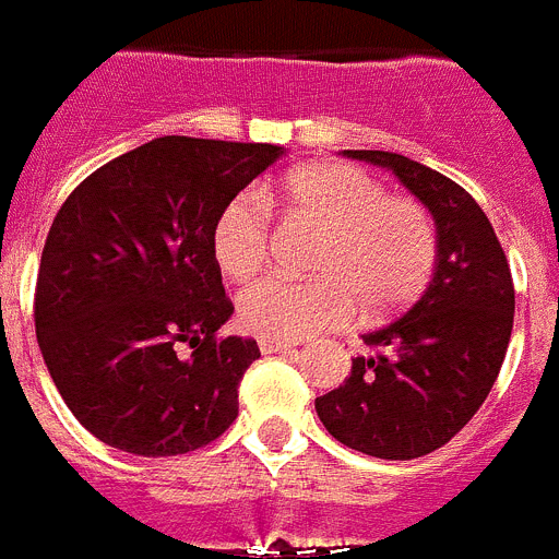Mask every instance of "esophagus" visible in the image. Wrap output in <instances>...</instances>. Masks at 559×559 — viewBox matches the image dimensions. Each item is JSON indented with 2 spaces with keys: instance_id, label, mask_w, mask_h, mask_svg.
<instances>
[{
  "instance_id": "esophagus-1",
  "label": "esophagus",
  "mask_w": 559,
  "mask_h": 559,
  "mask_svg": "<svg viewBox=\"0 0 559 559\" xmlns=\"http://www.w3.org/2000/svg\"><path fill=\"white\" fill-rule=\"evenodd\" d=\"M258 346H261V352H264V355H272V352L293 349L295 341H281V337H261V341H258Z\"/></svg>"
}]
</instances>
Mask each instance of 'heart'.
Listing matches in <instances>:
<instances>
[{
  "label": "heart",
  "mask_w": 559,
  "mask_h": 559,
  "mask_svg": "<svg viewBox=\"0 0 559 559\" xmlns=\"http://www.w3.org/2000/svg\"><path fill=\"white\" fill-rule=\"evenodd\" d=\"M278 199L326 227L316 252L318 278L266 275L243 289L238 318L261 337H309L355 321L360 301L386 316L420 295L438 261V229L429 210L406 195H386L378 178L355 164L318 162L289 173ZM270 204L255 190L227 201L213 224L215 264L247 281L270 258Z\"/></svg>",
  "instance_id": "heart-1"
}]
</instances>
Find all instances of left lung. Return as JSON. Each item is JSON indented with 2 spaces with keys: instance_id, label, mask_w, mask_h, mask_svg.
<instances>
[{
  "instance_id": "left-lung-1",
  "label": "left lung",
  "mask_w": 559,
  "mask_h": 559,
  "mask_svg": "<svg viewBox=\"0 0 559 559\" xmlns=\"http://www.w3.org/2000/svg\"><path fill=\"white\" fill-rule=\"evenodd\" d=\"M344 156L386 167L424 201L438 227V261L424 295L364 335L372 355L352 360L349 378L316 397V412L344 447L412 461L449 443L489 397L509 349L514 284L495 227L461 185L397 153Z\"/></svg>"
}]
</instances>
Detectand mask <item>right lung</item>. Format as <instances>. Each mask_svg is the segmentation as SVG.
<instances>
[{
  "instance_id": "right-lung-1",
  "label": "right lung",
  "mask_w": 559,
  "mask_h": 559,
  "mask_svg": "<svg viewBox=\"0 0 559 559\" xmlns=\"http://www.w3.org/2000/svg\"><path fill=\"white\" fill-rule=\"evenodd\" d=\"M284 153L164 135L84 178L50 224L33 295L41 358L102 443L142 457L207 447L238 417L261 358L233 316L213 224Z\"/></svg>"
}]
</instances>
